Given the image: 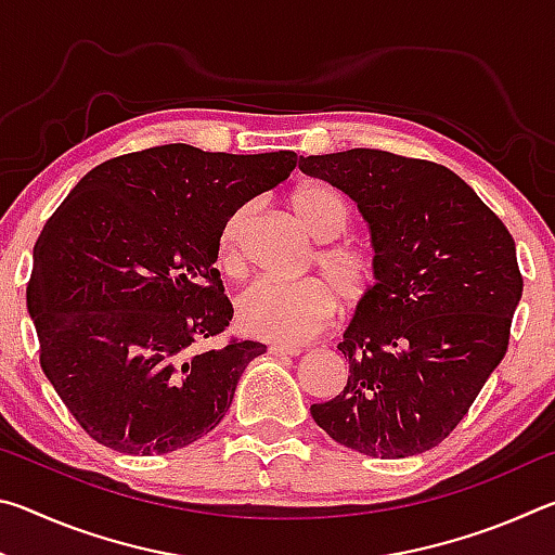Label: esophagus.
I'll return each mask as SVG.
<instances>
[{
  "mask_svg": "<svg viewBox=\"0 0 555 555\" xmlns=\"http://www.w3.org/2000/svg\"><path fill=\"white\" fill-rule=\"evenodd\" d=\"M269 352L276 354V357H298L304 350H300V347H296V345H271Z\"/></svg>",
  "mask_w": 555,
  "mask_h": 555,
  "instance_id": "1",
  "label": "esophagus"
}]
</instances>
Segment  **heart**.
I'll return each instance as SVG.
<instances>
[{
    "instance_id": "heart-1",
    "label": "heart",
    "mask_w": 555,
    "mask_h": 555,
    "mask_svg": "<svg viewBox=\"0 0 555 555\" xmlns=\"http://www.w3.org/2000/svg\"><path fill=\"white\" fill-rule=\"evenodd\" d=\"M291 210L308 237L318 244H327L318 251L315 261L328 281L306 279L298 284H284L274 279H259L240 294L237 321L249 335L284 345H300L327 325L335 313L337 296L347 306H360L367 300L377 281V264L364 247H357L352 242H335L345 234L350 212L333 188L323 183L296 188L291 193ZM251 212H255L251 205H242L230 215L220 232V261L230 271L242 267V242Z\"/></svg>"
}]
</instances>
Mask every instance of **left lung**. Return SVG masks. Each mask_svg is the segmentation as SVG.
I'll return each mask as SVG.
<instances>
[{
	"mask_svg": "<svg viewBox=\"0 0 555 555\" xmlns=\"http://www.w3.org/2000/svg\"><path fill=\"white\" fill-rule=\"evenodd\" d=\"M367 222L377 281L337 350L350 377L313 403L327 436L370 457L450 436L509 345L524 281L504 222L446 166L377 149L300 156Z\"/></svg>",
	"mask_w": 555,
	"mask_h": 555,
	"instance_id": "obj_1",
	"label": "left lung"
}]
</instances>
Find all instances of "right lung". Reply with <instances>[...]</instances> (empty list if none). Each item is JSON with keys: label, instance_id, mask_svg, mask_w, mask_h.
<instances>
[{"label": "right lung", "instance_id": "add662e5", "mask_svg": "<svg viewBox=\"0 0 555 555\" xmlns=\"http://www.w3.org/2000/svg\"><path fill=\"white\" fill-rule=\"evenodd\" d=\"M294 152L212 154L166 144L92 168L34 247L26 308L41 370L90 438L173 453L228 413L267 345H198L232 321L218 261L230 215L286 181Z\"/></svg>", "mask_w": 555, "mask_h": 555}]
</instances>
